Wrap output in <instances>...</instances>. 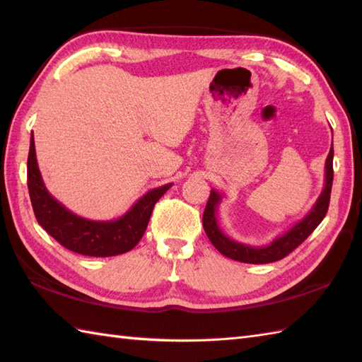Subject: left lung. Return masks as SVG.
I'll return each mask as SVG.
<instances>
[{
  "label": "left lung",
  "mask_w": 362,
  "mask_h": 362,
  "mask_svg": "<svg viewBox=\"0 0 362 362\" xmlns=\"http://www.w3.org/2000/svg\"><path fill=\"white\" fill-rule=\"evenodd\" d=\"M333 143L332 149L325 161V183L324 189H322L320 196L317 197L316 204L313 205V209L306 213V216L298 221L297 224L292 226L286 233L275 238V240L264 245V247H255V245L238 243L232 238H228L219 227V222L216 218L218 206L222 201V196L216 189L210 191L209 202H206L202 224L204 230L211 244L216 247L222 255L227 258H232L235 261H241V263H250V264H266L272 263V261H279L298 247L306 238H308L316 227L320 224L322 219L325 218L328 205H329V194H332V185H333Z\"/></svg>",
  "instance_id": "1"
}]
</instances>
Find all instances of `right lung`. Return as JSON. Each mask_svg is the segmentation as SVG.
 Instances as JSON below:
<instances>
[{"label": "right lung", "instance_id": "1", "mask_svg": "<svg viewBox=\"0 0 362 362\" xmlns=\"http://www.w3.org/2000/svg\"><path fill=\"white\" fill-rule=\"evenodd\" d=\"M173 183L153 188L115 221H91L74 214L46 189L35 157L34 134L28 156V188L37 222L68 250L87 257H113L132 250L146 232L153 205Z\"/></svg>", "mask_w": 362, "mask_h": 362}]
</instances>
